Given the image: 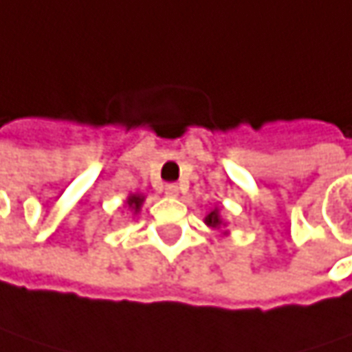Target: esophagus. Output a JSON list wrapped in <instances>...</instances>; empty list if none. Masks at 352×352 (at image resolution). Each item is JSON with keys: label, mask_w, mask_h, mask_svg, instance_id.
I'll list each match as a JSON object with an SVG mask.
<instances>
[{"label": "esophagus", "mask_w": 352, "mask_h": 352, "mask_svg": "<svg viewBox=\"0 0 352 352\" xmlns=\"http://www.w3.org/2000/svg\"><path fill=\"white\" fill-rule=\"evenodd\" d=\"M165 195H169V197L179 195V187H177L175 183H167V185H165Z\"/></svg>", "instance_id": "obj_1"}]
</instances>
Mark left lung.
Listing matches in <instances>:
<instances>
[{"label": "left lung", "instance_id": "8db88e82", "mask_svg": "<svg viewBox=\"0 0 352 352\" xmlns=\"http://www.w3.org/2000/svg\"><path fill=\"white\" fill-rule=\"evenodd\" d=\"M207 225H211V227H217V225H221V219H219V213H217V209L215 211H211L209 215H207Z\"/></svg>", "mask_w": 352, "mask_h": 352}]
</instances>
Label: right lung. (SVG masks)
<instances>
[{
	"label": "right lung",
	"instance_id": "right-lung-1",
	"mask_svg": "<svg viewBox=\"0 0 352 352\" xmlns=\"http://www.w3.org/2000/svg\"><path fill=\"white\" fill-rule=\"evenodd\" d=\"M141 203H143V197H141V195H131V197H129V199H127V205H129V207L133 209L135 213L139 211Z\"/></svg>",
	"mask_w": 352,
	"mask_h": 352
}]
</instances>
